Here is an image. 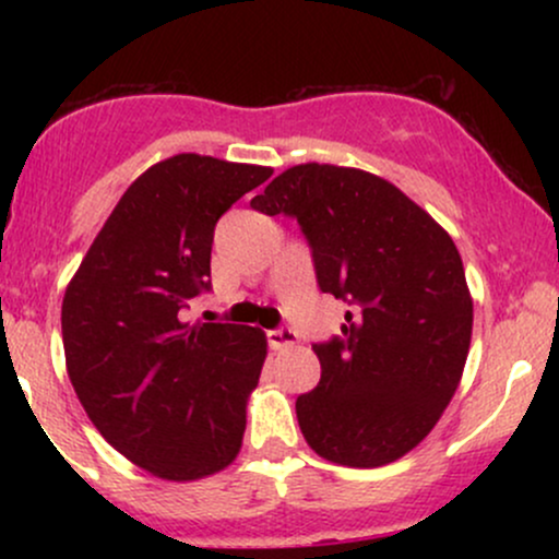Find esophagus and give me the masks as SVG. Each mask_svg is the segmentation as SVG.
Masks as SVG:
<instances>
[{"label": "esophagus", "instance_id": "1", "mask_svg": "<svg viewBox=\"0 0 559 559\" xmlns=\"http://www.w3.org/2000/svg\"><path fill=\"white\" fill-rule=\"evenodd\" d=\"M267 342H271L273 349H288V346L297 344V333L286 329V325H281V329L267 331Z\"/></svg>", "mask_w": 559, "mask_h": 559}]
</instances>
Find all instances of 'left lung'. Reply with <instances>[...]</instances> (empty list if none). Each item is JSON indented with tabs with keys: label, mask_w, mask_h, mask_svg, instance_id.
Instances as JSON below:
<instances>
[{
	"label": "left lung",
	"mask_w": 559,
	"mask_h": 559,
	"mask_svg": "<svg viewBox=\"0 0 559 559\" xmlns=\"http://www.w3.org/2000/svg\"><path fill=\"white\" fill-rule=\"evenodd\" d=\"M299 223L323 294L349 305L342 336L312 344L320 383L297 420L320 457L378 467L418 447L452 400L473 299L449 234L373 173L307 163L252 199Z\"/></svg>",
	"instance_id": "left-lung-1"
}]
</instances>
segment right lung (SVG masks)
<instances>
[{"label":"right lung","mask_w":559,"mask_h":559,"mask_svg":"<svg viewBox=\"0 0 559 559\" xmlns=\"http://www.w3.org/2000/svg\"><path fill=\"white\" fill-rule=\"evenodd\" d=\"M271 168L202 155L152 165L128 186L62 299V344L75 394L123 457L165 480L234 463L265 333L183 323L210 292L215 223Z\"/></svg>","instance_id":"obj_1"}]
</instances>
